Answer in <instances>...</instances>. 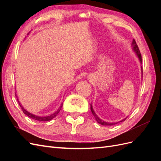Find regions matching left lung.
Segmentation results:
<instances>
[{"label": "left lung", "instance_id": "obj_1", "mask_svg": "<svg viewBox=\"0 0 161 161\" xmlns=\"http://www.w3.org/2000/svg\"><path fill=\"white\" fill-rule=\"evenodd\" d=\"M131 47H132V50L135 52V53L136 54V56H137V57L138 58V59H139V60H140V63L141 64H142V56H141V53H140V50H139V48H138V46H137V44H136V41L134 40H133V41H132V43H131ZM141 71H142V66H141ZM91 112H92V115H93V116H94V118H95V120L97 121V122L98 123V124H101V125H115V124H118V123H110V122H107V121H103V119H100L99 117H98V115H97V114H95V111L93 110V108H92V105H91ZM126 118H125V119H124L123 120H121L119 122H121V121H125V119Z\"/></svg>", "mask_w": 161, "mask_h": 161}]
</instances>
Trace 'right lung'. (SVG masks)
Wrapping results in <instances>:
<instances>
[{"label":"right lung","instance_id":"add662e5","mask_svg":"<svg viewBox=\"0 0 161 161\" xmlns=\"http://www.w3.org/2000/svg\"><path fill=\"white\" fill-rule=\"evenodd\" d=\"M28 34H29V33H28ZM15 96L17 97V95H15ZM17 101H18L19 104V105H20L21 108L22 109V110H23L24 114H25L26 115H27L28 117H30V118H31V119H35V120H37V121H50V120L52 119L53 118H54L55 117L58 115V114L59 113L60 111L61 110V108H62V105H63V104L62 103V104H61V106L59 108V109H58L57 111H56L53 114H51L50 115H47V116H38V115H34V114L30 113V112H29V111H27L25 109H24L23 107L21 106V103H19V99H17Z\"/></svg>","mask_w":161,"mask_h":161}]
</instances>
